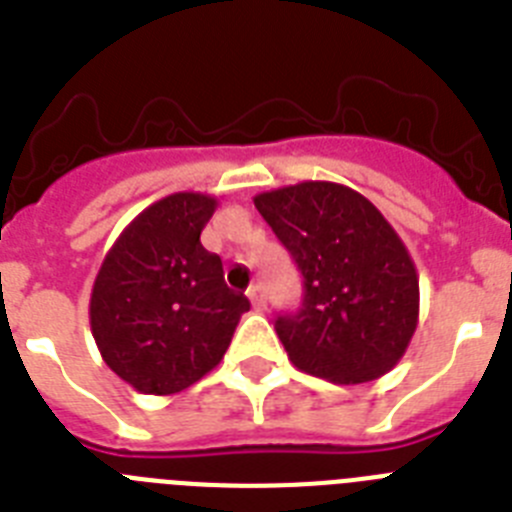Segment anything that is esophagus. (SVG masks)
Returning a JSON list of instances; mask_svg holds the SVG:
<instances>
[{"label": "esophagus", "instance_id": "esophagus-1", "mask_svg": "<svg viewBox=\"0 0 512 512\" xmlns=\"http://www.w3.org/2000/svg\"><path fill=\"white\" fill-rule=\"evenodd\" d=\"M247 296H249V302H252V307H255L257 312H263V309H265V289H263V286H260V283L249 286Z\"/></svg>", "mask_w": 512, "mask_h": 512}]
</instances>
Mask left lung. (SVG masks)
I'll return each mask as SVG.
<instances>
[{
	"mask_svg": "<svg viewBox=\"0 0 512 512\" xmlns=\"http://www.w3.org/2000/svg\"><path fill=\"white\" fill-rule=\"evenodd\" d=\"M255 208L304 276L302 309L276 320L294 367L356 385L401 362L419 322V276L380 210L336 182L263 192Z\"/></svg>",
	"mask_w": 512,
	"mask_h": 512,
	"instance_id": "8db88e82",
	"label": "left lung"
}]
</instances>
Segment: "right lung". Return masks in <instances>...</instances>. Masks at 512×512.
<instances>
[{
    "instance_id": "obj_1",
    "label": "right lung",
    "mask_w": 512,
    "mask_h": 512,
    "mask_svg": "<svg viewBox=\"0 0 512 512\" xmlns=\"http://www.w3.org/2000/svg\"><path fill=\"white\" fill-rule=\"evenodd\" d=\"M216 205L203 192L163 197L103 257L90 330L103 362L140 393H179L208 375L249 309L223 281L221 257L200 244Z\"/></svg>"
}]
</instances>
